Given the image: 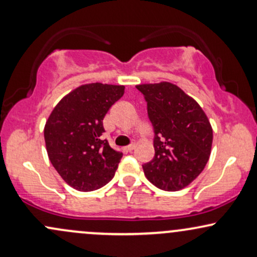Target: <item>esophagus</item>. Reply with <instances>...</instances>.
<instances>
[{"label":"esophagus","instance_id":"esophagus-1","mask_svg":"<svg viewBox=\"0 0 257 257\" xmlns=\"http://www.w3.org/2000/svg\"><path fill=\"white\" fill-rule=\"evenodd\" d=\"M135 149V144H131V145H128L125 147V151H128V152H131V151H133V150Z\"/></svg>","mask_w":257,"mask_h":257}]
</instances>
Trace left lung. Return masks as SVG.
I'll use <instances>...</instances> for the list:
<instances>
[{"label": "left lung", "mask_w": 257, "mask_h": 257, "mask_svg": "<svg viewBox=\"0 0 257 257\" xmlns=\"http://www.w3.org/2000/svg\"><path fill=\"white\" fill-rule=\"evenodd\" d=\"M153 126L155 157L143 166L146 178L164 191H179L208 163L213 129L196 100L169 82L139 84Z\"/></svg>", "instance_id": "8db88e82"}]
</instances>
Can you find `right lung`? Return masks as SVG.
I'll list each match as a JSON object with an SVG mask.
<instances>
[{
    "mask_svg": "<svg viewBox=\"0 0 257 257\" xmlns=\"http://www.w3.org/2000/svg\"><path fill=\"white\" fill-rule=\"evenodd\" d=\"M123 94L124 85H81L59 101L46 122L49 161L77 191L98 190L114 176L123 153L101 140L102 119Z\"/></svg>",
    "mask_w": 257,
    "mask_h": 257,
    "instance_id": "right-lung-1",
    "label": "right lung"
}]
</instances>
